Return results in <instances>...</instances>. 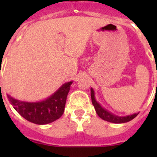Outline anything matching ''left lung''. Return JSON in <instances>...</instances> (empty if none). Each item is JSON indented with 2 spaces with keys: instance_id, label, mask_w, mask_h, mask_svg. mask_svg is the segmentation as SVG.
<instances>
[{
  "instance_id": "1",
  "label": "left lung",
  "mask_w": 157,
  "mask_h": 157,
  "mask_svg": "<svg viewBox=\"0 0 157 157\" xmlns=\"http://www.w3.org/2000/svg\"><path fill=\"white\" fill-rule=\"evenodd\" d=\"M90 93H91L92 102H93V106H94L96 113H97V115H99L102 119L105 120V121H109V122L112 123H116V124H121V123H125L128 122V121H130L131 120L134 119V118L138 115V113H135L133 114V115H127V116L124 117H119L117 116V115H115L114 114L108 112L105 109L102 108V107L101 106L100 104L96 100V99H95L94 90H93V88H91Z\"/></svg>"
}]
</instances>
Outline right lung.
Here are the masks:
<instances>
[{
	"label": "right lung",
	"mask_w": 157,
	"mask_h": 157,
	"mask_svg": "<svg viewBox=\"0 0 157 157\" xmlns=\"http://www.w3.org/2000/svg\"><path fill=\"white\" fill-rule=\"evenodd\" d=\"M73 81L63 84L54 94L41 102L17 100L7 95L14 109L27 121L36 124H46L56 121L63 115L66 99Z\"/></svg>",
	"instance_id": "obj_1"
}]
</instances>
